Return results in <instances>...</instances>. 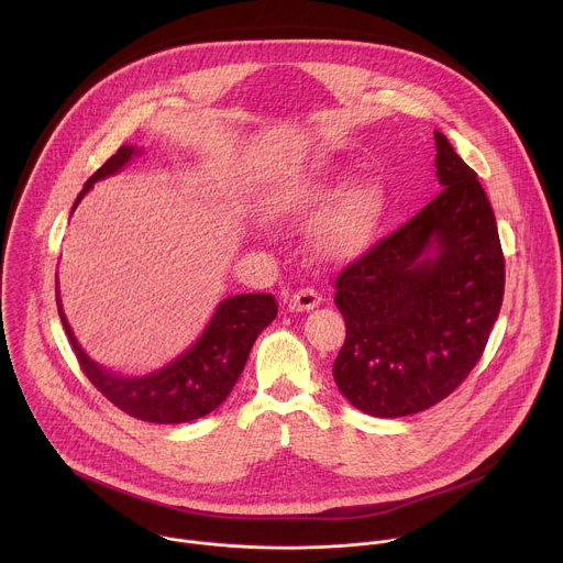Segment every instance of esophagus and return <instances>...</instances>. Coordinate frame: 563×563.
I'll return each instance as SVG.
<instances>
[{"label":"esophagus","mask_w":563,"mask_h":563,"mask_svg":"<svg viewBox=\"0 0 563 563\" xmlns=\"http://www.w3.org/2000/svg\"><path fill=\"white\" fill-rule=\"evenodd\" d=\"M320 294L311 287H302V289H296L291 296H289V302H287V309L289 311H309L313 307L320 305Z\"/></svg>","instance_id":"34e87169"}]
</instances>
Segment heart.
<instances>
[{
  "label": "heart",
  "instance_id": "b5f03b06",
  "mask_svg": "<svg viewBox=\"0 0 563 563\" xmlns=\"http://www.w3.org/2000/svg\"><path fill=\"white\" fill-rule=\"evenodd\" d=\"M336 194V183L328 176H305L280 185L267 198L272 218H309ZM380 198L363 187L345 194L316 227L320 250L332 258H350L363 252L380 222Z\"/></svg>",
  "mask_w": 563,
  "mask_h": 563
}]
</instances>
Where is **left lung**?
Wrapping results in <instances>:
<instances>
[{"label":"left lung","instance_id":"obj_1","mask_svg":"<svg viewBox=\"0 0 563 563\" xmlns=\"http://www.w3.org/2000/svg\"><path fill=\"white\" fill-rule=\"evenodd\" d=\"M443 191L336 276L345 343L343 396L365 415L423 412L452 394L486 350L504 300L506 261L476 174L434 131Z\"/></svg>","mask_w":563,"mask_h":563}]
</instances>
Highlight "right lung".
<instances>
[{"label":"right lung","instance_id":"right-lung-1","mask_svg":"<svg viewBox=\"0 0 563 563\" xmlns=\"http://www.w3.org/2000/svg\"><path fill=\"white\" fill-rule=\"evenodd\" d=\"M133 153L135 146H120L87 180L73 209L93 183L120 172ZM57 311L79 367L115 408L148 423H187L213 412L229 396L238 376L245 369L258 334L276 318L278 302L272 294H240L222 300L209 328L191 350L167 367L137 378L111 374L96 365L77 345L62 311L59 296Z\"/></svg>","mask_w":563,"mask_h":563}]
</instances>
